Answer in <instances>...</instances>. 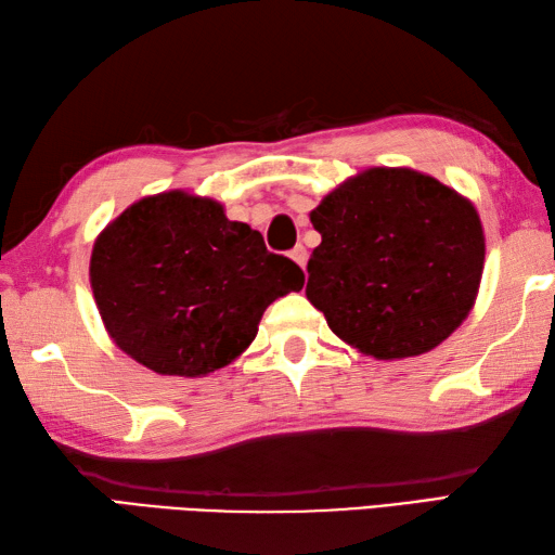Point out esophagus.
I'll return each instance as SVG.
<instances>
[{
  "label": "esophagus",
  "mask_w": 555,
  "mask_h": 555,
  "mask_svg": "<svg viewBox=\"0 0 555 555\" xmlns=\"http://www.w3.org/2000/svg\"><path fill=\"white\" fill-rule=\"evenodd\" d=\"M291 259L305 271V264H308V250H305L302 245H296V247H293V250H291Z\"/></svg>",
  "instance_id": "esophagus-1"
}]
</instances>
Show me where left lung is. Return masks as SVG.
<instances>
[{
	"label": "left lung",
	"mask_w": 555,
	"mask_h": 555,
	"mask_svg": "<svg viewBox=\"0 0 555 555\" xmlns=\"http://www.w3.org/2000/svg\"><path fill=\"white\" fill-rule=\"evenodd\" d=\"M310 221L322 243L305 296L364 356L429 352L475 308L485 229L475 205L434 176L364 169L324 195Z\"/></svg>",
	"instance_id": "8db88e82"
}]
</instances>
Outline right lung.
Wrapping results in <instances>:
<instances>
[{
    "mask_svg": "<svg viewBox=\"0 0 555 555\" xmlns=\"http://www.w3.org/2000/svg\"><path fill=\"white\" fill-rule=\"evenodd\" d=\"M302 269L267 250L259 231L185 191L147 195L92 245L90 286L109 338L164 376L227 367L257 336L276 298L300 291Z\"/></svg>",
    "mask_w": 555,
    "mask_h": 555,
    "instance_id": "right-lung-1",
    "label": "right lung"
}]
</instances>
